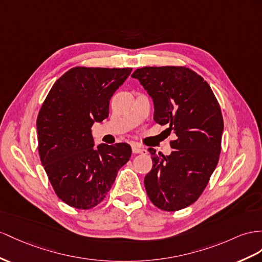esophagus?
I'll return each mask as SVG.
<instances>
[{
  "label": "esophagus",
  "instance_id": "esophagus-1",
  "mask_svg": "<svg viewBox=\"0 0 262 262\" xmlns=\"http://www.w3.org/2000/svg\"><path fill=\"white\" fill-rule=\"evenodd\" d=\"M132 150L134 154H146L147 152V150L144 148V147H142L138 144L132 145Z\"/></svg>",
  "mask_w": 262,
  "mask_h": 262
}]
</instances>
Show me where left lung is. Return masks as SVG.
Here are the masks:
<instances>
[{
    "mask_svg": "<svg viewBox=\"0 0 262 262\" xmlns=\"http://www.w3.org/2000/svg\"><path fill=\"white\" fill-rule=\"evenodd\" d=\"M154 103V120L176 139L170 155L148 148L152 168L145 177L151 203L176 211L199 198L218 164L224 119L206 80L183 66L143 67L133 73Z\"/></svg>",
    "mask_w": 262,
    "mask_h": 262,
    "instance_id": "left-lung-1",
    "label": "left lung"
}]
</instances>
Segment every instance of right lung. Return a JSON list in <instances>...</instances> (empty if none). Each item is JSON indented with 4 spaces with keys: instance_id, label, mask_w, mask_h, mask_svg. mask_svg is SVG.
Listing matches in <instances>:
<instances>
[{
    "instance_id": "1",
    "label": "right lung",
    "mask_w": 262,
    "mask_h": 262,
    "mask_svg": "<svg viewBox=\"0 0 262 262\" xmlns=\"http://www.w3.org/2000/svg\"><path fill=\"white\" fill-rule=\"evenodd\" d=\"M132 69L75 67L53 85L38 113L42 165L59 199L91 209L106 197L117 171L128 162V144L94 147L92 126L108 117L110 99Z\"/></svg>"
}]
</instances>
